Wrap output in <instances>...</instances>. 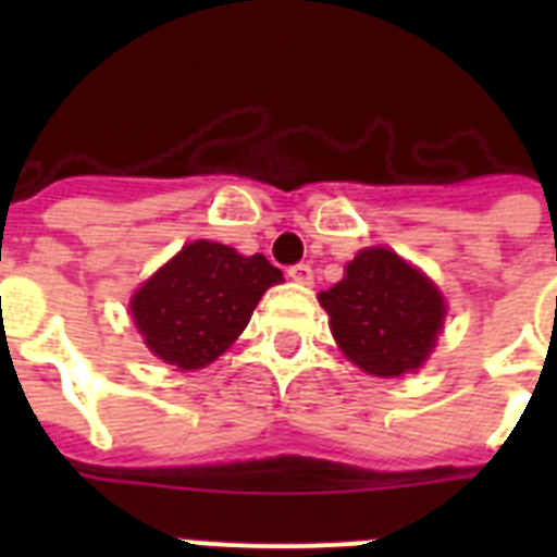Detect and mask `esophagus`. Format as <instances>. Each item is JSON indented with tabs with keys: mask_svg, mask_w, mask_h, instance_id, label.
<instances>
[{
	"mask_svg": "<svg viewBox=\"0 0 557 557\" xmlns=\"http://www.w3.org/2000/svg\"><path fill=\"white\" fill-rule=\"evenodd\" d=\"M287 275L298 284H312V278H314V273H312V268H309V264H293V268L287 270Z\"/></svg>",
	"mask_w": 557,
	"mask_h": 557,
	"instance_id": "obj_1",
	"label": "esophagus"
}]
</instances>
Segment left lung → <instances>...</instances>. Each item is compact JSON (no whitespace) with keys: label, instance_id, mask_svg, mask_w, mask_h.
Segmentation results:
<instances>
[{"label":"left lung","instance_id":"left-lung-1","mask_svg":"<svg viewBox=\"0 0 557 557\" xmlns=\"http://www.w3.org/2000/svg\"><path fill=\"white\" fill-rule=\"evenodd\" d=\"M339 351L371 376L424 366L444 329L446 301L418 268L387 248H366L343 282L318 295Z\"/></svg>","mask_w":557,"mask_h":557}]
</instances>
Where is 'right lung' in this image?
I'll return each instance as SVG.
<instances>
[{"instance_id": "1", "label": "right lung", "mask_w": 557, "mask_h": 557, "mask_svg": "<svg viewBox=\"0 0 557 557\" xmlns=\"http://www.w3.org/2000/svg\"><path fill=\"white\" fill-rule=\"evenodd\" d=\"M282 270L262 253L243 256L209 239L189 243L136 289V329L166 366L198 371L220 357L248 326L264 289Z\"/></svg>"}]
</instances>
